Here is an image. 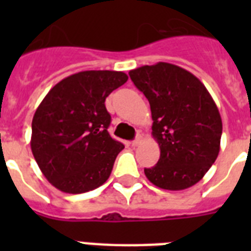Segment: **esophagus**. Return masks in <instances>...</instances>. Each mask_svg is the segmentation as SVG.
Wrapping results in <instances>:
<instances>
[{"label":"esophagus","instance_id":"esophagus-1","mask_svg":"<svg viewBox=\"0 0 251 251\" xmlns=\"http://www.w3.org/2000/svg\"><path fill=\"white\" fill-rule=\"evenodd\" d=\"M141 142H142V135H141V134H138L137 138H135V139H134V141L131 142V146H133V147H135V146L139 145Z\"/></svg>","mask_w":251,"mask_h":251}]
</instances>
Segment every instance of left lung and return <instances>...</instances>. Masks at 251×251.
<instances>
[{
    "label": "left lung",
    "mask_w": 251,
    "mask_h": 251,
    "mask_svg": "<svg viewBox=\"0 0 251 251\" xmlns=\"http://www.w3.org/2000/svg\"><path fill=\"white\" fill-rule=\"evenodd\" d=\"M151 106L152 137L160 159L145 168L146 177L165 190H183L199 182L220 151L223 124L204 84L190 72L168 62L129 73Z\"/></svg>",
    "instance_id": "1"
}]
</instances>
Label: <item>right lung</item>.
I'll use <instances>...</instances> for the list:
<instances>
[{"label": "right lung", "mask_w": 251, "mask_h": 251, "mask_svg": "<svg viewBox=\"0 0 251 251\" xmlns=\"http://www.w3.org/2000/svg\"><path fill=\"white\" fill-rule=\"evenodd\" d=\"M122 72L87 70L65 78L43 99L32 118L31 150L45 178L80 194L109 178L125 146L108 133V95L126 83Z\"/></svg>", "instance_id": "1"}]
</instances>
